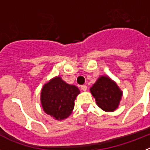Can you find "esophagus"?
<instances>
[{
  "mask_svg": "<svg viewBox=\"0 0 150 150\" xmlns=\"http://www.w3.org/2000/svg\"><path fill=\"white\" fill-rule=\"evenodd\" d=\"M81 89L83 90V91H86L87 90V86L86 85H83V86H81Z\"/></svg>",
  "mask_w": 150,
  "mask_h": 150,
  "instance_id": "esophagus-1",
  "label": "esophagus"
}]
</instances>
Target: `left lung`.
Listing matches in <instances>:
<instances>
[{
    "mask_svg": "<svg viewBox=\"0 0 150 150\" xmlns=\"http://www.w3.org/2000/svg\"><path fill=\"white\" fill-rule=\"evenodd\" d=\"M90 91L98 106L107 112L114 111L117 108L122 95L116 83L107 76H100Z\"/></svg>",
    "mask_w": 150,
    "mask_h": 150,
    "instance_id": "left-lung-1",
    "label": "left lung"
}]
</instances>
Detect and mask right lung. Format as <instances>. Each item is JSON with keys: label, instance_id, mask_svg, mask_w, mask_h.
Masks as SVG:
<instances>
[{"label": "right lung", "instance_id": "right-lung-1", "mask_svg": "<svg viewBox=\"0 0 150 150\" xmlns=\"http://www.w3.org/2000/svg\"><path fill=\"white\" fill-rule=\"evenodd\" d=\"M79 93L76 86L67 84L59 76L54 78L45 84L41 91L43 110L55 120H64L71 114Z\"/></svg>", "mask_w": 150, "mask_h": 150}]
</instances>
